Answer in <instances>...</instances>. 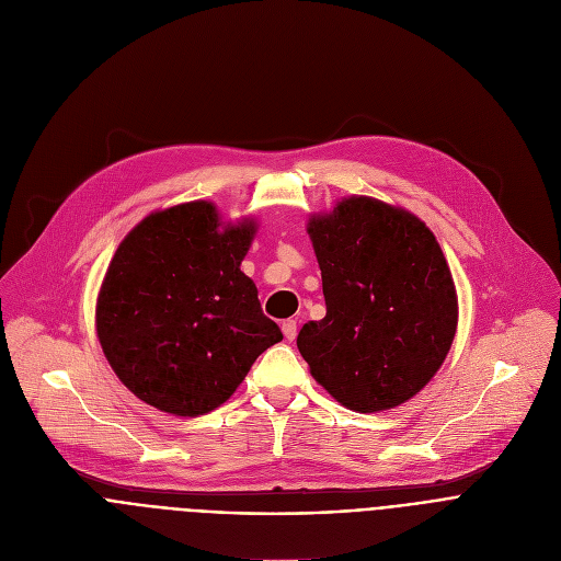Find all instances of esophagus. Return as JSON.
<instances>
[{"mask_svg": "<svg viewBox=\"0 0 561 561\" xmlns=\"http://www.w3.org/2000/svg\"><path fill=\"white\" fill-rule=\"evenodd\" d=\"M282 333H284L286 341H295V335H297V322H295V320H284V322H282Z\"/></svg>", "mask_w": 561, "mask_h": 561, "instance_id": "1", "label": "esophagus"}]
</instances>
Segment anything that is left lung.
Listing matches in <instances>:
<instances>
[{
  "mask_svg": "<svg viewBox=\"0 0 561 561\" xmlns=\"http://www.w3.org/2000/svg\"><path fill=\"white\" fill-rule=\"evenodd\" d=\"M327 316L297 335L311 377L354 413L413 399L442 367L458 295L426 222L403 207L350 196L307 222Z\"/></svg>",
  "mask_w": 561,
  "mask_h": 561,
  "instance_id": "obj_1",
  "label": "left lung"
}]
</instances>
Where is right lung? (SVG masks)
Instances as JSON below:
<instances>
[{"mask_svg":"<svg viewBox=\"0 0 561 561\" xmlns=\"http://www.w3.org/2000/svg\"><path fill=\"white\" fill-rule=\"evenodd\" d=\"M254 234V218L222 222L214 203L194 201L148 214L119 243L96 335L137 399L178 417L211 413L284 339L241 271Z\"/></svg>","mask_w":561,"mask_h":561,"instance_id":"add662e5","label":"right lung"}]
</instances>
